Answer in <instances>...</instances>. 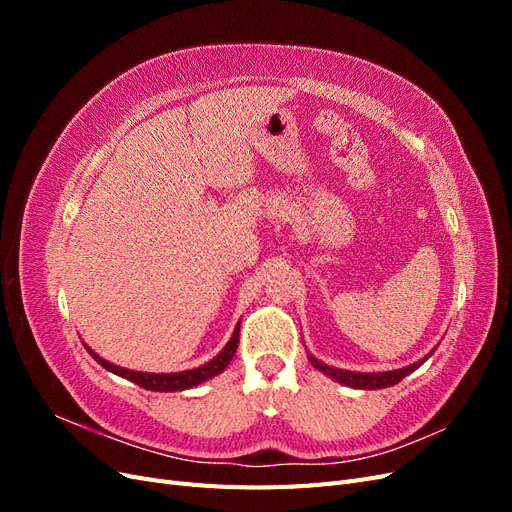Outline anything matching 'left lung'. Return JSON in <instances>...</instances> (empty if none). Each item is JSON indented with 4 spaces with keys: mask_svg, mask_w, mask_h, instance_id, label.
<instances>
[{
    "mask_svg": "<svg viewBox=\"0 0 512 512\" xmlns=\"http://www.w3.org/2000/svg\"><path fill=\"white\" fill-rule=\"evenodd\" d=\"M429 356V354H427ZM427 356L423 361H418V363H414V365H408V367H401V369H395V371H378V374H356V371H346V369H337V367H329V365H324V363H320V361H316L314 356H309V361H312V365L316 367V369H320L322 374H327V376H331L333 380H337V382H342V384H346V386H352V389H386V386H393V384H397L399 380H404L408 374H412V371L416 369V367H421L425 361H427Z\"/></svg>",
    "mask_w": 512,
    "mask_h": 512,
    "instance_id": "obj_1",
    "label": "left lung"
}]
</instances>
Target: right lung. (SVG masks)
<instances>
[{"instance_id":"right-lung-1","label":"right lung","mask_w":512,"mask_h":512,"mask_svg":"<svg viewBox=\"0 0 512 512\" xmlns=\"http://www.w3.org/2000/svg\"><path fill=\"white\" fill-rule=\"evenodd\" d=\"M237 346H239V324L235 333H232L230 342L226 344V348L215 356L213 361L205 363L203 367H196V369H188V371H177V374H145V371H132V369H123V367H117L113 363L104 361L102 356H98L94 350L87 348L89 354L94 356V359L108 371H113V374L126 378V380H132L134 384L143 386V389L147 391H183V389H190V386H196L200 382H205L213 376L222 374V371L228 367V363L232 361V356H235L237 352Z\"/></svg>"}]
</instances>
